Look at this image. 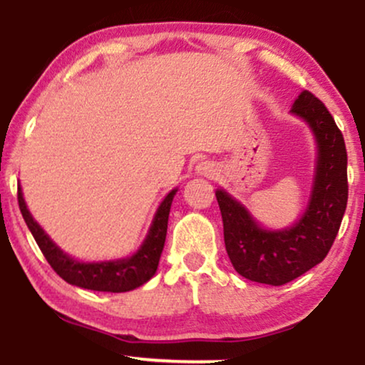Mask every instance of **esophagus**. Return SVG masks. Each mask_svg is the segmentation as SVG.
Returning a JSON list of instances; mask_svg holds the SVG:
<instances>
[{
  "instance_id": "34e87169",
  "label": "esophagus",
  "mask_w": 365,
  "mask_h": 365,
  "mask_svg": "<svg viewBox=\"0 0 365 365\" xmlns=\"http://www.w3.org/2000/svg\"><path fill=\"white\" fill-rule=\"evenodd\" d=\"M197 173H200V175H204V177H212V175H215V166L211 165V163L209 161H202V163H199V165H197Z\"/></svg>"
}]
</instances>
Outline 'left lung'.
I'll use <instances>...</instances> for the list:
<instances>
[{"label":"left lung","instance_id":"obj_1","mask_svg":"<svg viewBox=\"0 0 365 365\" xmlns=\"http://www.w3.org/2000/svg\"><path fill=\"white\" fill-rule=\"evenodd\" d=\"M292 113L311 127L317 142L312 194L302 217L292 228L264 230L238 200L216 190L233 267L250 282L273 287L299 278L328 255L349 200L345 140L328 108L312 92L304 91Z\"/></svg>","mask_w":365,"mask_h":365}]
</instances>
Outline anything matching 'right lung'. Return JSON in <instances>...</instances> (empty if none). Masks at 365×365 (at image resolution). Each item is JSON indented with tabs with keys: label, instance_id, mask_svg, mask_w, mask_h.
<instances>
[{
	"label": "right lung",
	"instance_id": "obj_1",
	"mask_svg": "<svg viewBox=\"0 0 365 365\" xmlns=\"http://www.w3.org/2000/svg\"><path fill=\"white\" fill-rule=\"evenodd\" d=\"M175 194H177V188L171 190L165 197V200L159 204L144 244L140 245V249L132 257L104 262L75 261V259L68 257V255L63 252L60 247L54 245L51 238L46 235L44 230L36 223L34 217L29 212L20 187L19 207L25 223L31 230L32 237H34L37 245H39L41 252L44 254L46 261L56 271V274H60V278L65 279L66 283L75 284V287L87 288V290L121 293L140 287V284L149 282L154 273H156L159 257H161L163 247H165L170 207L171 202H173Z\"/></svg>",
	"mask_w": 365,
	"mask_h": 365
}]
</instances>
